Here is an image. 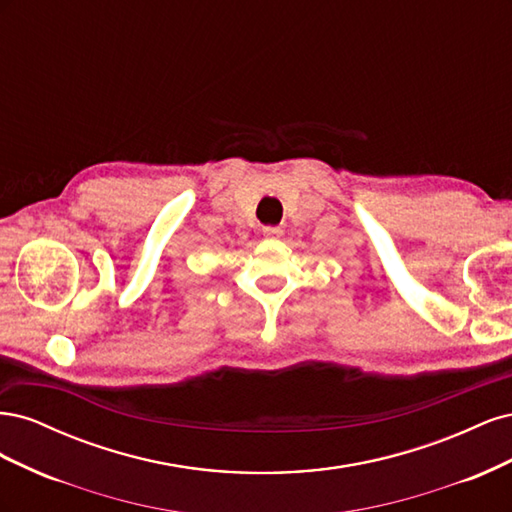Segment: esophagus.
Wrapping results in <instances>:
<instances>
[{
	"instance_id": "1",
	"label": "esophagus",
	"mask_w": 512,
	"mask_h": 512,
	"mask_svg": "<svg viewBox=\"0 0 512 512\" xmlns=\"http://www.w3.org/2000/svg\"><path fill=\"white\" fill-rule=\"evenodd\" d=\"M262 235H265L267 239H280L284 235V230L280 226H265L262 228Z\"/></svg>"
}]
</instances>
